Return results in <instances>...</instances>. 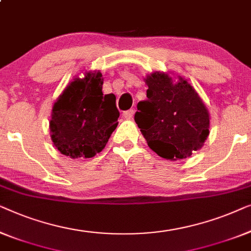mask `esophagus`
<instances>
[{
  "label": "esophagus",
  "instance_id": "34e87169",
  "mask_svg": "<svg viewBox=\"0 0 251 251\" xmlns=\"http://www.w3.org/2000/svg\"><path fill=\"white\" fill-rule=\"evenodd\" d=\"M134 112H135L134 109H129V110L123 112V117H124L125 119H132L134 116Z\"/></svg>",
  "mask_w": 251,
  "mask_h": 251
}]
</instances>
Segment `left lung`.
I'll use <instances>...</instances> for the list:
<instances>
[{
	"mask_svg": "<svg viewBox=\"0 0 251 251\" xmlns=\"http://www.w3.org/2000/svg\"><path fill=\"white\" fill-rule=\"evenodd\" d=\"M147 100L137 103L135 123L158 156L181 160L201 149L209 135V111L191 84L168 73L146 76Z\"/></svg>",
	"mask_w": 251,
	"mask_h": 251,
	"instance_id": "1",
	"label": "left lung"
}]
</instances>
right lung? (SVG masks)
<instances>
[{
    "label": "right lung",
    "mask_w": 251,
    "mask_h": 251,
    "mask_svg": "<svg viewBox=\"0 0 251 251\" xmlns=\"http://www.w3.org/2000/svg\"><path fill=\"white\" fill-rule=\"evenodd\" d=\"M100 72L75 77L56 99L51 112L50 133L55 149L72 158H92L104 149L118 125L114 94L102 93Z\"/></svg>",
    "instance_id": "obj_1"
}]
</instances>
